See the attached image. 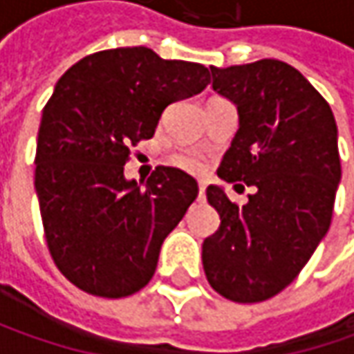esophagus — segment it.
Wrapping results in <instances>:
<instances>
[{"label": "esophagus", "instance_id": "obj_1", "mask_svg": "<svg viewBox=\"0 0 354 354\" xmlns=\"http://www.w3.org/2000/svg\"><path fill=\"white\" fill-rule=\"evenodd\" d=\"M198 197H205V183H198Z\"/></svg>", "mask_w": 354, "mask_h": 354}]
</instances>
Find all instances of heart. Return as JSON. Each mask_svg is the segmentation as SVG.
<instances>
[{
	"instance_id": "heart-1",
	"label": "heart",
	"mask_w": 354,
	"mask_h": 354,
	"mask_svg": "<svg viewBox=\"0 0 354 354\" xmlns=\"http://www.w3.org/2000/svg\"><path fill=\"white\" fill-rule=\"evenodd\" d=\"M175 163L185 171H191V173H198V171H203V161H201V157L193 156V153H179V156L175 157Z\"/></svg>"
}]
</instances>
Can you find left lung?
Wrapping results in <instances>:
<instances>
[{
	"label": "left lung",
	"instance_id": "obj_1",
	"mask_svg": "<svg viewBox=\"0 0 354 354\" xmlns=\"http://www.w3.org/2000/svg\"><path fill=\"white\" fill-rule=\"evenodd\" d=\"M212 88L236 104L240 128L218 177L244 189L246 205L221 187L207 201L221 226L203 242L211 288L236 304L266 301L286 290L327 234L341 181L337 124L327 100L288 62L262 59L211 66Z\"/></svg>",
	"mask_w": 354,
	"mask_h": 354
}]
</instances>
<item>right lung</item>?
<instances>
[{"label": "right lung", "mask_w": 354, "mask_h": 354, "mask_svg": "<svg viewBox=\"0 0 354 354\" xmlns=\"http://www.w3.org/2000/svg\"><path fill=\"white\" fill-rule=\"evenodd\" d=\"M209 82L207 66L165 61L147 47L88 55L57 82L39 126L35 189L48 252L78 290L118 299L153 278L197 181L159 165L142 187L126 181L124 165L169 104Z\"/></svg>", "instance_id": "1"}]
</instances>
